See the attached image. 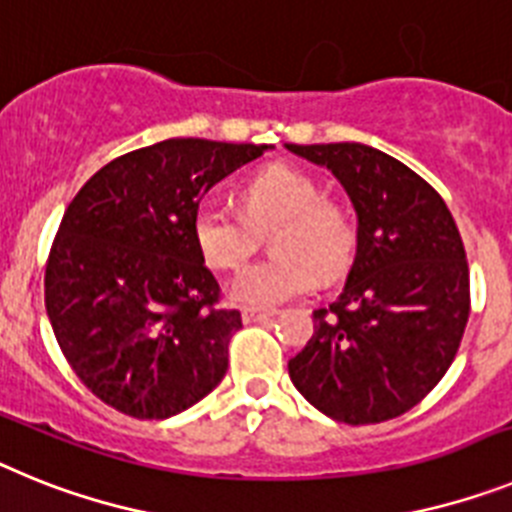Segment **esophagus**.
Returning a JSON list of instances; mask_svg holds the SVG:
<instances>
[{"instance_id":"34e87169","label":"esophagus","mask_w":512,"mask_h":512,"mask_svg":"<svg viewBox=\"0 0 512 512\" xmlns=\"http://www.w3.org/2000/svg\"><path fill=\"white\" fill-rule=\"evenodd\" d=\"M275 311L273 309H244L242 311V319L244 324H252V322H265V319L273 317Z\"/></svg>"}]
</instances>
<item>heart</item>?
Here are the masks:
<instances>
[{"mask_svg": "<svg viewBox=\"0 0 512 512\" xmlns=\"http://www.w3.org/2000/svg\"><path fill=\"white\" fill-rule=\"evenodd\" d=\"M270 260L252 262L231 281V299L244 306H278L314 288L317 273L332 281L355 252V221L348 208L322 198L317 177L270 164L242 185V213L219 201H201L193 213V237L203 260L216 270L239 268L255 244V229L274 226Z\"/></svg>", "mask_w": 512, "mask_h": 512, "instance_id": "obj_1", "label": "heart"}]
</instances>
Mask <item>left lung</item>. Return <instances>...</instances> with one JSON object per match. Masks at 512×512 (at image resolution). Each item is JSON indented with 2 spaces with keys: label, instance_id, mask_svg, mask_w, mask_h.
Masks as SVG:
<instances>
[{
  "label": "left lung",
  "instance_id": "left-lung-1",
  "mask_svg": "<svg viewBox=\"0 0 512 512\" xmlns=\"http://www.w3.org/2000/svg\"><path fill=\"white\" fill-rule=\"evenodd\" d=\"M340 180L358 247L340 296L314 311V335L288 361L309 404L371 425L412 410L456 358L469 319V265L443 198L366 144H286Z\"/></svg>",
  "mask_w": 512,
  "mask_h": 512
}]
</instances>
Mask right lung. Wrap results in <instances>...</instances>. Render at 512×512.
<instances>
[{"label": "right lung", "mask_w": 512, "mask_h": 512, "mask_svg": "<svg viewBox=\"0 0 512 512\" xmlns=\"http://www.w3.org/2000/svg\"><path fill=\"white\" fill-rule=\"evenodd\" d=\"M268 149L159 141L105 164L66 208L46 265V311L71 371L113 410L164 420L224 379L242 317L219 306L193 213Z\"/></svg>", "instance_id": "right-lung-1"}]
</instances>
